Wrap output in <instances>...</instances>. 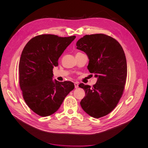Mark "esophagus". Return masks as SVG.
I'll use <instances>...</instances> for the list:
<instances>
[{
	"mask_svg": "<svg viewBox=\"0 0 148 148\" xmlns=\"http://www.w3.org/2000/svg\"><path fill=\"white\" fill-rule=\"evenodd\" d=\"M74 86H75V88H79V83L77 82H75L74 83Z\"/></svg>",
	"mask_w": 148,
	"mask_h": 148,
	"instance_id": "34e87169",
	"label": "esophagus"
}]
</instances>
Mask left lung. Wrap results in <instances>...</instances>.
Listing matches in <instances>:
<instances>
[{"instance_id": "8db88e82", "label": "left lung", "mask_w": 148, "mask_h": 148, "mask_svg": "<svg viewBox=\"0 0 148 148\" xmlns=\"http://www.w3.org/2000/svg\"><path fill=\"white\" fill-rule=\"evenodd\" d=\"M76 45L87 55L88 69L97 78L92 87L79 85L85 91L81 107L92 117H103L117 106L123 92L127 76L124 51L116 40L103 34L86 35Z\"/></svg>"}]
</instances>
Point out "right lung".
Wrapping results in <instances>:
<instances>
[{
  "label": "right lung",
  "mask_w": 148,
  "mask_h": 148,
  "mask_svg": "<svg viewBox=\"0 0 148 148\" xmlns=\"http://www.w3.org/2000/svg\"><path fill=\"white\" fill-rule=\"evenodd\" d=\"M75 38V36H37L22 51L18 69L23 97L31 110L42 117L56 112L74 88L71 82L53 80V69L58 66L59 57Z\"/></svg>",
  "instance_id": "1"
}]
</instances>
